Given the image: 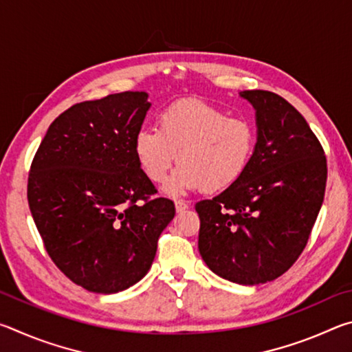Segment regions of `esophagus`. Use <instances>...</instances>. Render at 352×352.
<instances>
[{"mask_svg": "<svg viewBox=\"0 0 352 352\" xmlns=\"http://www.w3.org/2000/svg\"><path fill=\"white\" fill-rule=\"evenodd\" d=\"M189 208V204L184 200H175V210L177 212H184Z\"/></svg>", "mask_w": 352, "mask_h": 352, "instance_id": "obj_1", "label": "esophagus"}]
</instances>
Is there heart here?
Returning <instances> with one entry per match:
<instances>
[{"label":"heart","instance_id":"b5f03b06","mask_svg":"<svg viewBox=\"0 0 352 352\" xmlns=\"http://www.w3.org/2000/svg\"><path fill=\"white\" fill-rule=\"evenodd\" d=\"M256 127L245 118L200 100H178L160 113L157 129L144 127L133 138V153L141 170L155 183H166L172 197L205 188L222 190L245 174L256 148Z\"/></svg>","mask_w":352,"mask_h":352}]
</instances>
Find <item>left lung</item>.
<instances>
[{
  "label": "left lung",
  "instance_id": "obj_1",
  "mask_svg": "<svg viewBox=\"0 0 352 352\" xmlns=\"http://www.w3.org/2000/svg\"><path fill=\"white\" fill-rule=\"evenodd\" d=\"M256 116L254 155L239 180L195 205L199 252L210 270L242 285L273 281L305 250L324 199L326 157L294 105L241 91Z\"/></svg>",
  "mask_w": 352,
  "mask_h": 352
}]
</instances>
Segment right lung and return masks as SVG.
<instances>
[{"instance_id": "1", "label": "right lung", "mask_w": 352, "mask_h": 352, "mask_svg": "<svg viewBox=\"0 0 352 352\" xmlns=\"http://www.w3.org/2000/svg\"><path fill=\"white\" fill-rule=\"evenodd\" d=\"M146 91L76 104L45 135L28 180L34 222L54 264L94 294L147 275L174 201L157 192L133 153L151 109Z\"/></svg>"}]
</instances>
